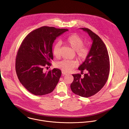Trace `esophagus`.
<instances>
[{
  "instance_id": "obj_1",
  "label": "esophagus",
  "mask_w": 129,
  "mask_h": 129,
  "mask_svg": "<svg viewBox=\"0 0 129 129\" xmlns=\"http://www.w3.org/2000/svg\"><path fill=\"white\" fill-rule=\"evenodd\" d=\"M62 73L63 75H66L68 74V73H67V72H64V71H62Z\"/></svg>"
}]
</instances>
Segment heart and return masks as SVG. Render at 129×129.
<instances>
[{
	"mask_svg": "<svg viewBox=\"0 0 129 129\" xmlns=\"http://www.w3.org/2000/svg\"><path fill=\"white\" fill-rule=\"evenodd\" d=\"M66 43L76 51V56L80 61H84L89 56L90 49L88 46H83L84 40L80 36L73 34L68 36L66 39ZM61 44L59 42L55 44L52 49L54 56L57 58L61 56ZM78 65L76 60H64L56 63V67L64 72H70Z\"/></svg>",
	"mask_w": 129,
	"mask_h": 129,
	"instance_id": "heart-1",
	"label": "heart"
}]
</instances>
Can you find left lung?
<instances>
[{"label":"left lung","instance_id":"left-lung-1","mask_svg":"<svg viewBox=\"0 0 129 129\" xmlns=\"http://www.w3.org/2000/svg\"><path fill=\"white\" fill-rule=\"evenodd\" d=\"M87 32L93 41L89 56L81 64L79 70L81 75L73 74L74 78L70 88L73 93L79 96L89 98L94 95L104 86L110 72V60L107 48L100 37L87 28H81Z\"/></svg>","mask_w":129,"mask_h":129}]
</instances>
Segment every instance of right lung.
Here are the masks:
<instances>
[{"mask_svg":"<svg viewBox=\"0 0 129 129\" xmlns=\"http://www.w3.org/2000/svg\"><path fill=\"white\" fill-rule=\"evenodd\" d=\"M67 29L42 26L29 33L23 40L16 58L17 75L22 85L31 93L43 95L51 93L59 82L62 72L54 68L47 72L53 59L52 44Z\"/></svg>","mask_w":129,"mask_h":129,"instance_id":"obj_1","label":"right lung"}]
</instances>
